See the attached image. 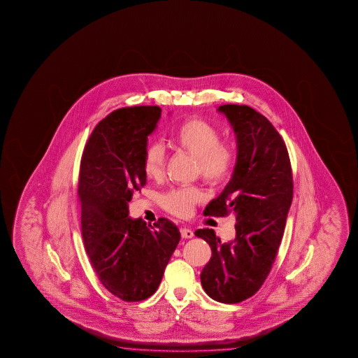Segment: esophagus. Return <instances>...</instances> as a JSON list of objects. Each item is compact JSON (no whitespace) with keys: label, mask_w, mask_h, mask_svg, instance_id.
<instances>
[{"label":"esophagus","mask_w":358,"mask_h":358,"mask_svg":"<svg viewBox=\"0 0 358 358\" xmlns=\"http://www.w3.org/2000/svg\"><path fill=\"white\" fill-rule=\"evenodd\" d=\"M180 234H182V238H185V239H189V238H193L194 236V233L192 229H189V228H182L180 229Z\"/></svg>","instance_id":"obj_1"}]
</instances>
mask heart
<instances>
[{"mask_svg": "<svg viewBox=\"0 0 358 358\" xmlns=\"http://www.w3.org/2000/svg\"><path fill=\"white\" fill-rule=\"evenodd\" d=\"M174 144L182 152L196 159V174L209 184H219L229 176L236 160V152L231 145L220 143V134L210 124L200 119H189L176 129ZM166 154L160 143H152L146 148L143 168L148 178L159 180L164 176ZM204 198L198 187L171 189L162 196V206L176 217H188L193 206Z\"/></svg>", "mask_w": 358, "mask_h": 358, "instance_id": "heart-1", "label": "heart"}]
</instances>
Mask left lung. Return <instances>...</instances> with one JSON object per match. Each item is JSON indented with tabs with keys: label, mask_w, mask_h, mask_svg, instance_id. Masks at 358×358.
<instances>
[{
	"label": "left lung",
	"mask_w": 358,
	"mask_h": 358,
	"mask_svg": "<svg viewBox=\"0 0 358 358\" xmlns=\"http://www.w3.org/2000/svg\"><path fill=\"white\" fill-rule=\"evenodd\" d=\"M236 138L231 180L206 208V215L234 214V241L220 243L212 229H199L212 248L200 279L209 297L239 303L259 291L272 269L293 198L291 162L285 141L266 116L247 105H222Z\"/></svg>",
	"instance_id": "1"
}]
</instances>
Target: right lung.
Here are the masks:
<instances>
[{"mask_svg": "<svg viewBox=\"0 0 358 358\" xmlns=\"http://www.w3.org/2000/svg\"><path fill=\"white\" fill-rule=\"evenodd\" d=\"M160 115L159 106L113 111L91 133L80 164L86 253L103 287L125 302L155 293L180 241L178 227L168 219L152 227L129 217V201L146 184L143 159Z\"/></svg>", "mask_w": 358, "mask_h": 358, "instance_id": "obj_1", "label": "right lung"}]
</instances>
